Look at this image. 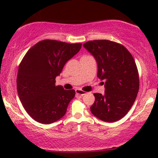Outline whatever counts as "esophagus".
Returning <instances> with one entry per match:
<instances>
[{
    "instance_id": "esophagus-1",
    "label": "esophagus",
    "mask_w": 158,
    "mask_h": 158,
    "mask_svg": "<svg viewBox=\"0 0 158 158\" xmlns=\"http://www.w3.org/2000/svg\"><path fill=\"white\" fill-rule=\"evenodd\" d=\"M75 93H76L77 95H79V96H82L86 94V92L83 91V90H82L81 89H76L75 90Z\"/></svg>"
}]
</instances>
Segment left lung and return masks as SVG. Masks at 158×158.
<instances>
[{"instance_id":"obj_1","label":"left lung","mask_w":158,"mask_h":158,"mask_svg":"<svg viewBox=\"0 0 158 158\" xmlns=\"http://www.w3.org/2000/svg\"><path fill=\"white\" fill-rule=\"evenodd\" d=\"M83 47L98 64L97 76L104 81L105 93L94 94L90 111L106 122H114L128 113L137 98L139 74L132 55L126 47L109 40L89 41Z\"/></svg>"}]
</instances>
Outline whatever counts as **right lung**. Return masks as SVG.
<instances>
[{"label":"right lung","instance_id":"obj_1","mask_svg":"<svg viewBox=\"0 0 158 158\" xmlns=\"http://www.w3.org/2000/svg\"><path fill=\"white\" fill-rule=\"evenodd\" d=\"M81 47V43L42 40L30 48L21 60L17 91L24 109L37 122L52 124L65 114L75 91L56 86L55 78Z\"/></svg>","mask_w":158,"mask_h":158}]
</instances>
